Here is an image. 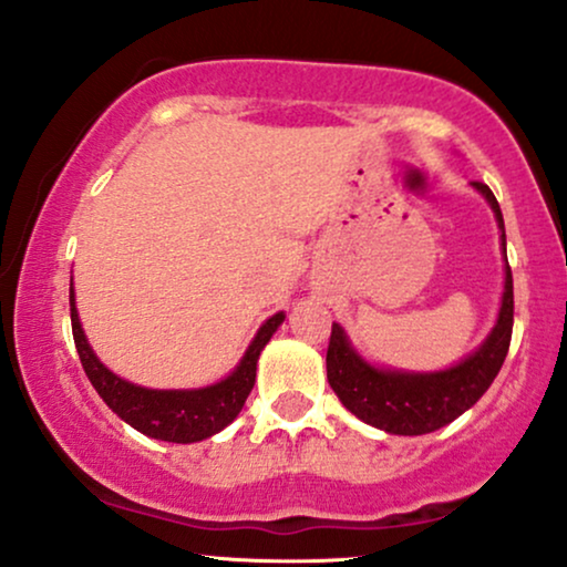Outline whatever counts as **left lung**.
Instances as JSON below:
<instances>
[{
	"instance_id": "obj_1",
	"label": "left lung",
	"mask_w": 567,
	"mask_h": 567,
	"mask_svg": "<svg viewBox=\"0 0 567 567\" xmlns=\"http://www.w3.org/2000/svg\"><path fill=\"white\" fill-rule=\"evenodd\" d=\"M493 207L497 228L503 230L505 251V225L503 213L489 186L474 181L472 184ZM513 331V275L505 256V290L501 300L495 329L489 331L485 344L470 358L437 373H399L381 371L352 350L344 329L331 323L329 350H327V379L347 410L368 425L386 430L394 435H425L454 422L489 389L497 371L503 368L511 347Z\"/></svg>"
}]
</instances>
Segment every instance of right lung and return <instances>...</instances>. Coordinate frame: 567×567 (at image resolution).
Masks as SVG:
<instances>
[{
  "label": "right lung",
  "instance_id": "obj_1",
  "mask_svg": "<svg viewBox=\"0 0 567 567\" xmlns=\"http://www.w3.org/2000/svg\"><path fill=\"white\" fill-rule=\"evenodd\" d=\"M70 311H72V337L78 347L80 362L85 375L93 383L97 394L121 420L130 422L134 430L145 433L157 441L168 443H196L205 437L220 433L228 427L238 412L244 410L248 394H251L256 381V362L267 342L275 334L285 313H275L264 321L256 331L254 342L248 344L244 360L228 379L205 389L192 391H157L142 389L134 383L113 375L101 360L95 358L93 347L87 344L85 331H82L78 308H74V290L70 288Z\"/></svg>",
  "mask_w": 567,
  "mask_h": 567
}]
</instances>
